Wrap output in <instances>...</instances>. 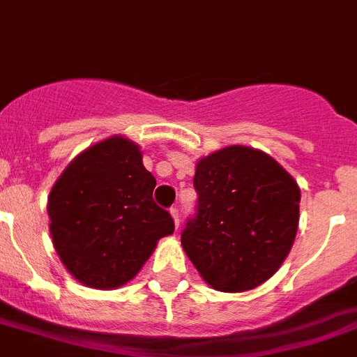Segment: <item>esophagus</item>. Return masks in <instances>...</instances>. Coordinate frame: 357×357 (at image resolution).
Segmentation results:
<instances>
[{
    "instance_id": "34e87169",
    "label": "esophagus",
    "mask_w": 357,
    "mask_h": 357,
    "mask_svg": "<svg viewBox=\"0 0 357 357\" xmlns=\"http://www.w3.org/2000/svg\"><path fill=\"white\" fill-rule=\"evenodd\" d=\"M169 213H172L173 220H175V225L178 227V225H181V213H178V208H172Z\"/></svg>"
}]
</instances>
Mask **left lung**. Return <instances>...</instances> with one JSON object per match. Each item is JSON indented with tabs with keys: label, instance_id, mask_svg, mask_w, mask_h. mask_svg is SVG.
<instances>
[{
	"label": "left lung",
	"instance_id": "left-lung-1",
	"mask_svg": "<svg viewBox=\"0 0 357 357\" xmlns=\"http://www.w3.org/2000/svg\"><path fill=\"white\" fill-rule=\"evenodd\" d=\"M197 211L181 242L211 287L242 292L269 280L289 255L300 188L273 157L229 146L204 157L193 178Z\"/></svg>",
	"mask_w": 357,
	"mask_h": 357
}]
</instances>
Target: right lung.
<instances>
[{
	"label": "right lung",
	"instance_id": "obj_1",
	"mask_svg": "<svg viewBox=\"0 0 357 357\" xmlns=\"http://www.w3.org/2000/svg\"><path fill=\"white\" fill-rule=\"evenodd\" d=\"M155 176L139 146L109 137L68 164L48 197L54 248L68 273L93 289L135 276L175 222L153 200Z\"/></svg>",
	"mask_w": 357,
	"mask_h": 357
}]
</instances>
